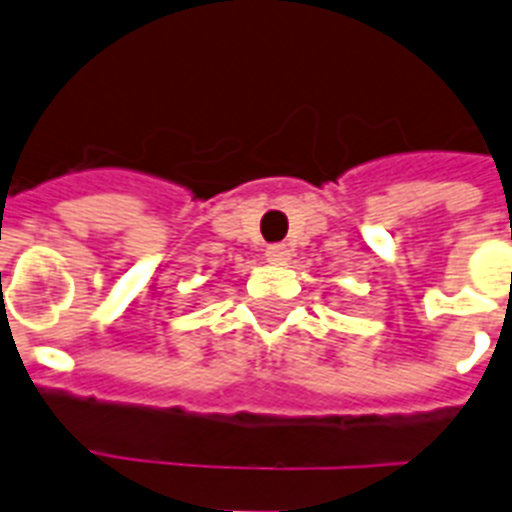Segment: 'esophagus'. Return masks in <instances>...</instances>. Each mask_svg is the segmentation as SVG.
I'll return each mask as SVG.
<instances>
[{
  "label": "esophagus",
  "mask_w": 512,
  "mask_h": 512,
  "mask_svg": "<svg viewBox=\"0 0 512 512\" xmlns=\"http://www.w3.org/2000/svg\"><path fill=\"white\" fill-rule=\"evenodd\" d=\"M265 257H268V263L284 265V263H289V257H292V249L286 247V244H270V247L265 249Z\"/></svg>",
  "instance_id": "34e87169"
}]
</instances>
